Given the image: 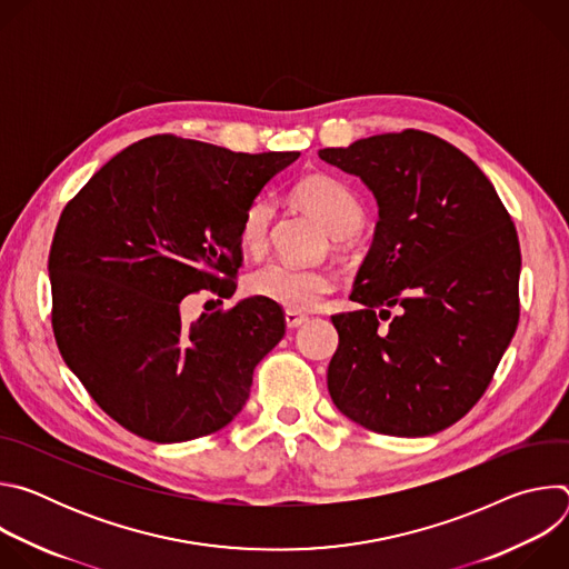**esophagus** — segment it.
<instances>
[{
	"mask_svg": "<svg viewBox=\"0 0 569 569\" xmlns=\"http://www.w3.org/2000/svg\"><path fill=\"white\" fill-rule=\"evenodd\" d=\"M308 317L301 315V312H295V310H286V327L288 329H299L301 323H306Z\"/></svg>",
	"mask_w": 569,
	"mask_h": 569,
	"instance_id": "1",
	"label": "esophagus"
}]
</instances>
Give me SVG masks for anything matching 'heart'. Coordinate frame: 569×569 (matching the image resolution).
<instances>
[{
  "label": "heart",
  "mask_w": 569,
  "mask_h": 569,
  "mask_svg": "<svg viewBox=\"0 0 569 569\" xmlns=\"http://www.w3.org/2000/svg\"><path fill=\"white\" fill-rule=\"evenodd\" d=\"M297 200L317 216L333 236H349L360 229L365 209L353 189L331 176H310L295 189ZM274 204L270 198L250 202L240 218V246L257 254L266 248ZM336 288V277L321 268H303L288 261H270L254 270L248 279V290L261 299L279 303L295 312L312 310Z\"/></svg>",
  "instance_id": "heart-1"
}]
</instances>
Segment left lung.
<instances>
[{
    "label": "left lung",
    "instance_id": "obj_1",
    "mask_svg": "<svg viewBox=\"0 0 569 569\" xmlns=\"http://www.w3.org/2000/svg\"><path fill=\"white\" fill-rule=\"evenodd\" d=\"M319 157L378 202L351 292L362 308L331 317L340 336L331 398L380 435L441 432L481 398L518 327L522 259L511 216L470 157L423 130Z\"/></svg>",
    "mask_w": 569,
    "mask_h": 569
}]
</instances>
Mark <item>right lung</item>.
<instances>
[{"label": "right lung", "instance_id": "obj_1", "mask_svg": "<svg viewBox=\"0 0 569 569\" xmlns=\"http://www.w3.org/2000/svg\"><path fill=\"white\" fill-rule=\"evenodd\" d=\"M297 157L157 134L114 154L64 207L49 252L53 336L132 435L207 437L250 398L254 367L286 333L281 306L248 297L184 323L180 303L233 295L240 218Z\"/></svg>", "mask_w": 569, "mask_h": 569}]
</instances>
